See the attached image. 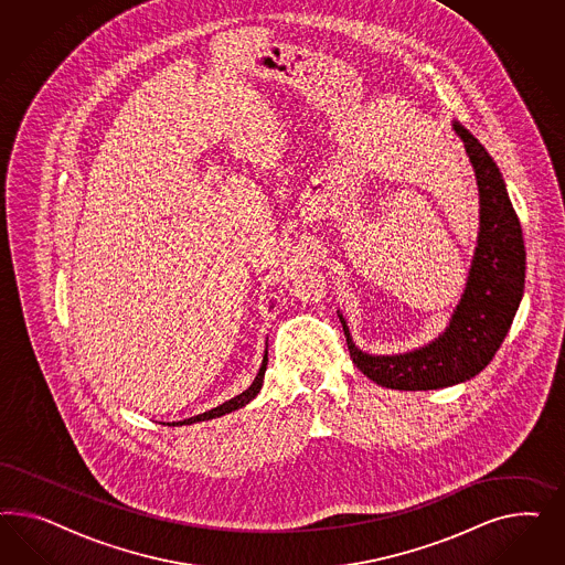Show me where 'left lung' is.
I'll list each match as a JSON object with an SVG mask.
<instances>
[{"mask_svg":"<svg viewBox=\"0 0 565 565\" xmlns=\"http://www.w3.org/2000/svg\"><path fill=\"white\" fill-rule=\"evenodd\" d=\"M454 130L462 138L477 175L479 238L462 298L444 333L412 352L375 356L354 343L338 310L350 356L381 387L428 392L479 375L505 340L524 296L526 250L503 175L491 154L460 121H454Z\"/></svg>","mask_w":565,"mask_h":565,"instance_id":"left-lung-1","label":"left lung"}]
</instances>
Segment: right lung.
Masks as SVG:
<instances>
[{
  "instance_id": "right-lung-1",
  "label": "right lung",
  "mask_w": 565,
  "mask_h": 565,
  "mask_svg": "<svg viewBox=\"0 0 565 565\" xmlns=\"http://www.w3.org/2000/svg\"><path fill=\"white\" fill-rule=\"evenodd\" d=\"M267 354H269V352H267V348H265V356H263V362H260V369H258L257 376H255V381L250 383L248 390H244V392L236 395V397L223 402L222 406H217V408H211V411L203 412V414H196V416L186 418V420L168 423V427H182V425H194V423H203V420H211V418H220L223 414H230V412L238 411V408H244L246 404H250V402L257 397L260 387H263V379H265V371H267ZM163 425H166V423H163Z\"/></svg>"
}]
</instances>
